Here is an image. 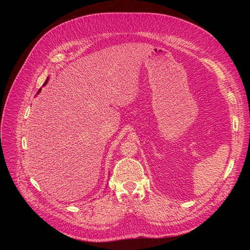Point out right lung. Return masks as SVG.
Masks as SVG:
<instances>
[{
  "label": "right lung",
  "mask_w": 250,
  "mask_h": 250,
  "mask_svg": "<svg viewBox=\"0 0 250 250\" xmlns=\"http://www.w3.org/2000/svg\"><path fill=\"white\" fill-rule=\"evenodd\" d=\"M48 80H49V78H47V80L44 81V83H43V85H46L47 84V82H48ZM41 92V89H39V92H37V94H39Z\"/></svg>",
  "instance_id": "add662e5"
}]
</instances>
